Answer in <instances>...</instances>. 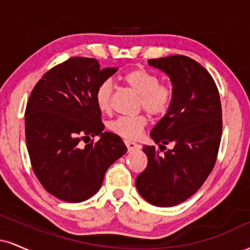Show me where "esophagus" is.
Returning a JSON list of instances; mask_svg holds the SVG:
<instances>
[{"mask_svg":"<svg viewBox=\"0 0 250 250\" xmlns=\"http://www.w3.org/2000/svg\"><path fill=\"white\" fill-rule=\"evenodd\" d=\"M125 147H127L128 151L134 150V149H140V148H141V146L137 145V143H135L133 141H129V140H125Z\"/></svg>","mask_w":250,"mask_h":250,"instance_id":"1","label":"esophagus"}]
</instances>
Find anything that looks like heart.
<instances>
[{
  "instance_id": "obj_1",
  "label": "heart",
  "mask_w": 250,
  "mask_h": 250,
  "mask_svg": "<svg viewBox=\"0 0 250 250\" xmlns=\"http://www.w3.org/2000/svg\"><path fill=\"white\" fill-rule=\"evenodd\" d=\"M122 82L140 95V108L151 116H162L167 114L174 100V90L170 85L160 83V79L150 71L135 68L122 76ZM113 84L110 81L100 83L95 91V102L101 111L110 109ZM147 125L146 116H121L109 123V129L123 139L136 140L141 136Z\"/></svg>"
}]
</instances>
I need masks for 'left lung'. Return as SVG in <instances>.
Returning <instances> with one entry per match:
<instances>
[{"instance_id": "1", "label": "left lung", "mask_w": 250, "mask_h": 250, "mask_svg": "<svg viewBox=\"0 0 250 250\" xmlns=\"http://www.w3.org/2000/svg\"><path fill=\"white\" fill-rule=\"evenodd\" d=\"M148 63L169 76L174 100L150 131L160 150L143 147L148 165L136 177V188L150 205L173 207L196 193L213 170L222 135V109L213 77L193 59L174 55ZM169 143L174 147L166 151Z\"/></svg>"}]
</instances>
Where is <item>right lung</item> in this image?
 Wrapping results in <instances>:
<instances>
[{
  "mask_svg": "<svg viewBox=\"0 0 250 250\" xmlns=\"http://www.w3.org/2000/svg\"><path fill=\"white\" fill-rule=\"evenodd\" d=\"M116 71L101 69L95 59L71 57L47 71L31 91L25 108L28 153L43 188L57 199L88 200L127 151L121 137L103 131L95 102L96 88ZM95 136L99 142L79 147L82 139Z\"/></svg>",
  "mask_w": 250,
  "mask_h": 250,
  "instance_id": "add662e5",
  "label": "right lung"
}]
</instances>
